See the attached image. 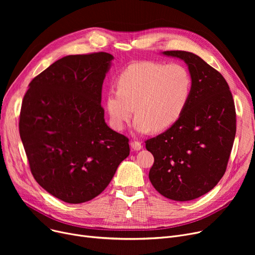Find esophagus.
I'll list each match as a JSON object with an SVG mask.
<instances>
[{
	"instance_id": "esophagus-1",
	"label": "esophagus",
	"mask_w": 255,
	"mask_h": 255,
	"mask_svg": "<svg viewBox=\"0 0 255 255\" xmlns=\"http://www.w3.org/2000/svg\"><path fill=\"white\" fill-rule=\"evenodd\" d=\"M130 145H131V150L132 151H139V150L142 149L141 143L138 142V141H131Z\"/></svg>"
}]
</instances>
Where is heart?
<instances>
[{"label":"heart","instance_id":"obj_1","mask_svg":"<svg viewBox=\"0 0 255 255\" xmlns=\"http://www.w3.org/2000/svg\"><path fill=\"white\" fill-rule=\"evenodd\" d=\"M191 86L190 73L181 64L133 63L119 76L118 90L111 89L106 94L111 124L116 130H122L135 111V132L163 131L182 116Z\"/></svg>","mask_w":255,"mask_h":255}]
</instances>
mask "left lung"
<instances>
[{"label":"left lung","instance_id":"8db88e82","mask_svg":"<svg viewBox=\"0 0 255 255\" xmlns=\"http://www.w3.org/2000/svg\"><path fill=\"white\" fill-rule=\"evenodd\" d=\"M161 55L185 62L191 76V94L177 122L148 139L154 156L149 179L166 198L187 202L208 193L223 177L236 136V110L224 77L189 51Z\"/></svg>","mask_w":255,"mask_h":255}]
</instances>
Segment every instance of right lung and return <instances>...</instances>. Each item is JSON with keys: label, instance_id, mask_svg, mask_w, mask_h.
Wrapping results in <instances>:
<instances>
[{"label": "right lung", "instance_id": "add662e5", "mask_svg": "<svg viewBox=\"0 0 255 255\" xmlns=\"http://www.w3.org/2000/svg\"><path fill=\"white\" fill-rule=\"evenodd\" d=\"M114 56H66L37 75L22 100L19 133L37 183L68 204L99 195L129 156L128 138L111 129L101 107Z\"/></svg>", "mask_w": 255, "mask_h": 255}]
</instances>
